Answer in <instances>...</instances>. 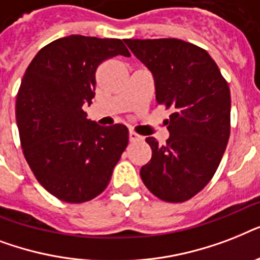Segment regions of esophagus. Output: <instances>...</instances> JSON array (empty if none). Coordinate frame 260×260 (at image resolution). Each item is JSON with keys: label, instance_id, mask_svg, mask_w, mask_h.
Segmentation results:
<instances>
[{"label": "esophagus", "instance_id": "obj_1", "mask_svg": "<svg viewBox=\"0 0 260 260\" xmlns=\"http://www.w3.org/2000/svg\"><path fill=\"white\" fill-rule=\"evenodd\" d=\"M142 140V136L140 135H138L136 132H134V131H129V142L135 143V142H140Z\"/></svg>", "mask_w": 260, "mask_h": 260}]
</instances>
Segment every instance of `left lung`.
<instances>
[{
	"label": "left lung",
	"mask_w": 260,
	"mask_h": 260,
	"mask_svg": "<svg viewBox=\"0 0 260 260\" xmlns=\"http://www.w3.org/2000/svg\"><path fill=\"white\" fill-rule=\"evenodd\" d=\"M151 71L158 104L173 109L165 146L146 142L151 160L140 169L144 185L167 202H183L212 179L231 131L230 86L205 50L179 39H125Z\"/></svg>",
	"instance_id": "obj_1"
}]
</instances>
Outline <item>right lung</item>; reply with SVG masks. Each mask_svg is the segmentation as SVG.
<instances>
[{
	"label": "right lung",
	"instance_id": "obj_1",
	"mask_svg": "<svg viewBox=\"0 0 260 260\" xmlns=\"http://www.w3.org/2000/svg\"><path fill=\"white\" fill-rule=\"evenodd\" d=\"M117 55L131 56L120 39L70 35L43 47L22 77L16 100L22 152L39 183L64 202L101 194L128 146L125 125H98L82 109L95 95L98 66Z\"/></svg>",
	"mask_w": 260,
	"mask_h": 260
}]
</instances>
